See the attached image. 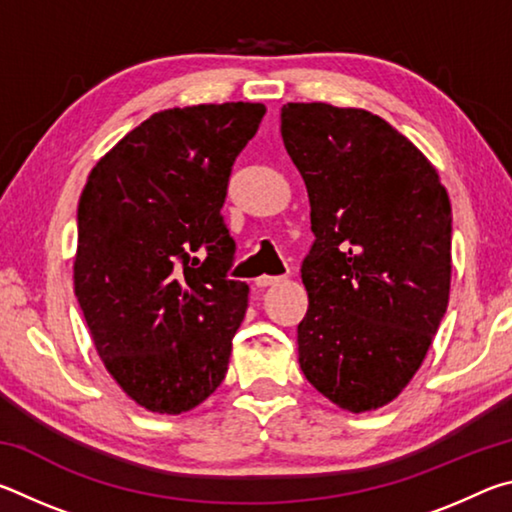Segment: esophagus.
I'll return each instance as SVG.
<instances>
[{
    "label": "esophagus",
    "instance_id": "34e87169",
    "mask_svg": "<svg viewBox=\"0 0 512 512\" xmlns=\"http://www.w3.org/2000/svg\"><path fill=\"white\" fill-rule=\"evenodd\" d=\"M277 282H282V277H271V275H262V277H257L255 280V284L259 289H266V287H273V284H277Z\"/></svg>",
    "mask_w": 512,
    "mask_h": 512
}]
</instances>
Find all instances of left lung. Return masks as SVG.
<instances>
[{
  "label": "left lung",
  "mask_w": 512,
  "mask_h": 512,
  "mask_svg": "<svg viewBox=\"0 0 512 512\" xmlns=\"http://www.w3.org/2000/svg\"><path fill=\"white\" fill-rule=\"evenodd\" d=\"M280 119L316 235L302 262L300 368L339 409H381L420 370L447 311V189L418 146L368 110L287 103Z\"/></svg>",
  "instance_id": "1"
}]
</instances>
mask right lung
Masks as SVG:
<instances>
[{"mask_svg": "<svg viewBox=\"0 0 512 512\" xmlns=\"http://www.w3.org/2000/svg\"><path fill=\"white\" fill-rule=\"evenodd\" d=\"M264 103L151 115L94 164L79 201L74 293L103 366L146 411L196 409L228 372L248 284L228 280L221 207Z\"/></svg>", "mask_w": 512, "mask_h": 512, "instance_id": "1", "label": "right lung"}]
</instances>
